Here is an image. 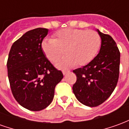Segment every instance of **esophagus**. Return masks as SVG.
<instances>
[{
	"label": "esophagus",
	"mask_w": 129,
	"mask_h": 129,
	"mask_svg": "<svg viewBox=\"0 0 129 129\" xmlns=\"http://www.w3.org/2000/svg\"><path fill=\"white\" fill-rule=\"evenodd\" d=\"M69 72H70L69 70H63V75H66L68 74Z\"/></svg>",
	"instance_id": "obj_1"
}]
</instances>
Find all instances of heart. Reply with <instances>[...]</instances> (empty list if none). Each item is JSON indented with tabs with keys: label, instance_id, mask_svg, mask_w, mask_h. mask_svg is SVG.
Instances as JSON below:
<instances>
[{
	"label": "heart",
	"instance_id": "heart-1",
	"mask_svg": "<svg viewBox=\"0 0 129 129\" xmlns=\"http://www.w3.org/2000/svg\"><path fill=\"white\" fill-rule=\"evenodd\" d=\"M101 46V38L91 29L66 28L54 34L53 39L42 43V50L50 61H58L64 54L67 56L58 63L59 68L88 64L97 56Z\"/></svg>",
	"mask_w": 129,
	"mask_h": 129
}]
</instances>
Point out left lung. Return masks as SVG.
I'll return each mask as SVG.
<instances>
[{
	"label": "left lung",
	"instance_id": "left-lung-1",
	"mask_svg": "<svg viewBox=\"0 0 129 129\" xmlns=\"http://www.w3.org/2000/svg\"><path fill=\"white\" fill-rule=\"evenodd\" d=\"M101 37L100 52L88 64L73 70L77 81L73 90L81 104L95 107L111 96L118 81L120 52L115 41L108 34L97 29Z\"/></svg>",
	"mask_w": 129,
	"mask_h": 129
}]
</instances>
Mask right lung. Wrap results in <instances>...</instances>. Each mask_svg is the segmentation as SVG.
<instances>
[{"mask_svg":"<svg viewBox=\"0 0 129 129\" xmlns=\"http://www.w3.org/2000/svg\"><path fill=\"white\" fill-rule=\"evenodd\" d=\"M48 29L29 30L13 43L7 59L8 79L13 96L29 111H41L50 105L54 88L63 77L45 57L41 47Z\"/></svg>","mask_w":129,"mask_h":129,"instance_id":"obj_1","label":"right lung"}]
</instances>
